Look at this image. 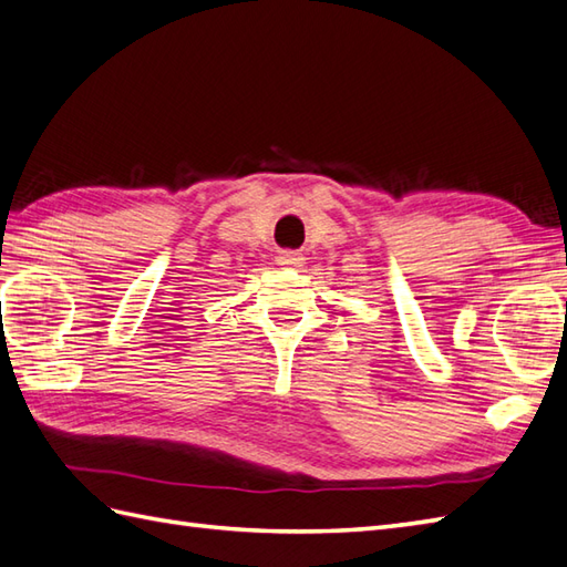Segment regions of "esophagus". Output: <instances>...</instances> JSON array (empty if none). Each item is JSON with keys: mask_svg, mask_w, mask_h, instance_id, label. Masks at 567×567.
I'll return each mask as SVG.
<instances>
[{"mask_svg": "<svg viewBox=\"0 0 567 567\" xmlns=\"http://www.w3.org/2000/svg\"><path fill=\"white\" fill-rule=\"evenodd\" d=\"M301 254H295V251H282L278 256V266H285V268H299L301 266Z\"/></svg>", "mask_w": 567, "mask_h": 567, "instance_id": "obj_1", "label": "esophagus"}]
</instances>
